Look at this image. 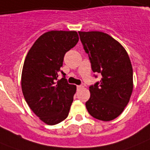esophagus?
Returning <instances> with one entry per match:
<instances>
[{"instance_id":"obj_1","label":"esophagus","mask_w":150,"mask_h":150,"mask_svg":"<svg viewBox=\"0 0 150 150\" xmlns=\"http://www.w3.org/2000/svg\"><path fill=\"white\" fill-rule=\"evenodd\" d=\"M84 86H77V89H83Z\"/></svg>"}]
</instances>
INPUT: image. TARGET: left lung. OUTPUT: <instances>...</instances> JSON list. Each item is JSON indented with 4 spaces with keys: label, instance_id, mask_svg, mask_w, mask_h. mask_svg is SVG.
Returning a JSON list of instances; mask_svg holds the SVG:
<instances>
[{
    "label": "left lung",
    "instance_id": "1",
    "mask_svg": "<svg viewBox=\"0 0 150 150\" xmlns=\"http://www.w3.org/2000/svg\"><path fill=\"white\" fill-rule=\"evenodd\" d=\"M79 34L93 72L102 75L100 82L89 87L86 109L94 118L112 121L124 111L132 93L130 58L123 46L108 34L99 31H79Z\"/></svg>",
    "mask_w": 150,
    "mask_h": 150
}]
</instances>
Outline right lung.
Returning <instances> with one entry per match:
<instances>
[{"mask_svg": "<svg viewBox=\"0 0 150 150\" xmlns=\"http://www.w3.org/2000/svg\"><path fill=\"white\" fill-rule=\"evenodd\" d=\"M76 31H52L41 35L25 59L22 72V90L25 100L44 123L54 125L68 117L75 85L68 84L61 71L66 52L77 44ZM61 72L64 78L57 80Z\"/></svg>", "mask_w": 150, "mask_h": 150, "instance_id": "right-lung-1", "label": "right lung"}]
</instances>
